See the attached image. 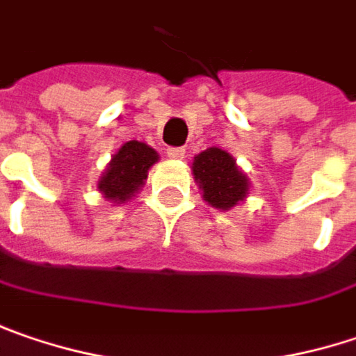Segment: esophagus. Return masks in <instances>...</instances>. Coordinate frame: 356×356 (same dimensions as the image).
<instances>
[{
    "mask_svg": "<svg viewBox=\"0 0 356 356\" xmlns=\"http://www.w3.org/2000/svg\"><path fill=\"white\" fill-rule=\"evenodd\" d=\"M167 155L171 159H183L185 157V149L183 147H169L167 149Z\"/></svg>",
    "mask_w": 356,
    "mask_h": 356,
    "instance_id": "esophagus-1",
    "label": "esophagus"
}]
</instances>
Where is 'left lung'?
<instances>
[{"label": "left lung", "instance_id": "left-lung-1", "mask_svg": "<svg viewBox=\"0 0 356 356\" xmlns=\"http://www.w3.org/2000/svg\"><path fill=\"white\" fill-rule=\"evenodd\" d=\"M191 169L203 191V199L216 209H232L248 195V177L236 165V159L218 147L199 153Z\"/></svg>", "mask_w": 356, "mask_h": 356}]
</instances>
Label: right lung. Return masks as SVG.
<instances>
[{"instance_id":"add662e5","label":"right lung","mask_w":356,"mask_h":356,"mask_svg":"<svg viewBox=\"0 0 356 356\" xmlns=\"http://www.w3.org/2000/svg\"><path fill=\"white\" fill-rule=\"evenodd\" d=\"M159 161L155 149H151L147 143L129 140L124 143L118 153L113 155L106 171L98 179V191L104 199L124 203L138 193V189L145 185L149 169Z\"/></svg>"}]
</instances>
